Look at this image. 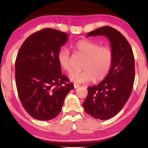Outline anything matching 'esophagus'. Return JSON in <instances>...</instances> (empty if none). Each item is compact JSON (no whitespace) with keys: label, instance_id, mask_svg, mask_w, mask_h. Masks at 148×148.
Here are the masks:
<instances>
[{"label":"esophagus","instance_id":"esophagus-1","mask_svg":"<svg viewBox=\"0 0 148 148\" xmlns=\"http://www.w3.org/2000/svg\"><path fill=\"white\" fill-rule=\"evenodd\" d=\"M79 86V85L77 84H74V88H77V87H78Z\"/></svg>","mask_w":148,"mask_h":148}]
</instances>
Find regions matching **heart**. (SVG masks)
Listing matches in <instances>:
<instances>
[{
  "mask_svg": "<svg viewBox=\"0 0 148 148\" xmlns=\"http://www.w3.org/2000/svg\"><path fill=\"white\" fill-rule=\"evenodd\" d=\"M74 49L77 53L86 57L82 71H74L69 75V78L75 83H86L95 79L101 81L106 77L111 70L114 61V53L111 47L101 46L99 43L83 39L76 42ZM59 66L66 72L72 71L70 52L62 47L57 53Z\"/></svg>",
  "mask_w": 148,
  "mask_h": 148,
  "instance_id": "obj_1",
  "label": "heart"
}]
</instances>
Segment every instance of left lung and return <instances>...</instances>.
Segmentation results:
<instances>
[{
  "mask_svg": "<svg viewBox=\"0 0 148 148\" xmlns=\"http://www.w3.org/2000/svg\"><path fill=\"white\" fill-rule=\"evenodd\" d=\"M103 35L109 39L114 61L108 76L97 86L88 87L83 103L87 114L95 119H110L119 112L128 101L133 88L134 57L125 37L109 26L89 32L87 37Z\"/></svg>",
  "mask_w": 148,
  "mask_h": 148,
  "instance_id": "1",
  "label": "left lung"
}]
</instances>
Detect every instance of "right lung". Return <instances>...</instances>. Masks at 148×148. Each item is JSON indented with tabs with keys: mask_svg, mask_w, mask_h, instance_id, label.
Instances as JSON below:
<instances>
[{
	"mask_svg": "<svg viewBox=\"0 0 148 148\" xmlns=\"http://www.w3.org/2000/svg\"><path fill=\"white\" fill-rule=\"evenodd\" d=\"M69 37L58 30L44 29L30 35L19 50L15 62L17 92L24 109L34 119L48 121L58 116L74 89L57 61Z\"/></svg>",
	"mask_w": 148,
	"mask_h": 148,
	"instance_id": "obj_1",
	"label": "right lung"
}]
</instances>
